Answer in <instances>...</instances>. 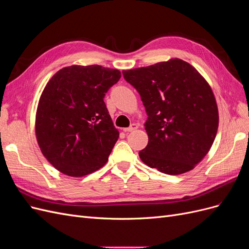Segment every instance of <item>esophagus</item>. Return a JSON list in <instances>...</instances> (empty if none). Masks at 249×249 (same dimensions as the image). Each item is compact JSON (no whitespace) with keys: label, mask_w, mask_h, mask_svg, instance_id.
I'll use <instances>...</instances> for the list:
<instances>
[{"label":"esophagus","mask_w":249,"mask_h":249,"mask_svg":"<svg viewBox=\"0 0 249 249\" xmlns=\"http://www.w3.org/2000/svg\"><path fill=\"white\" fill-rule=\"evenodd\" d=\"M138 129V125L136 124H133L132 125H130L129 127H125V129H124V132L125 133H129V132H133L135 130Z\"/></svg>","instance_id":"esophagus-1"}]
</instances>
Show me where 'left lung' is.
<instances>
[{
  "label": "left lung",
  "instance_id": "left-lung-1",
  "mask_svg": "<svg viewBox=\"0 0 249 249\" xmlns=\"http://www.w3.org/2000/svg\"><path fill=\"white\" fill-rule=\"evenodd\" d=\"M123 74L140 94L147 114L148 143L139 152L142 162L171 176L193 169L218 130L217 104L207 81L180 59Z\"/></svg>",
  "mask_w": 249,
  "mask_h": 249
}]
</instances>
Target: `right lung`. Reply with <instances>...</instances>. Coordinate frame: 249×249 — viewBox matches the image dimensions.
Here are the masks:
<instances>
[{"label":"right lung","instance_id":"obj_1","mask_svg":"<svg viewBox=\"0 0 249 249\" xmlns=\"http://www.w3.org/2000/svg\"><path fill=\"white\" fill-rule=\"evenodd\" d=\"M117 70L72 65L49 81L36 112V138L43 156L59 171L83 177L103 167L119 132L104 97L119 81Z\"/></svg>","mask_w":249,"mask_h":249}]
</instances>
